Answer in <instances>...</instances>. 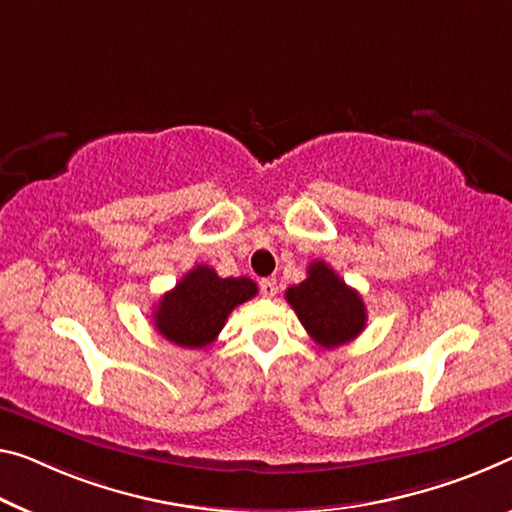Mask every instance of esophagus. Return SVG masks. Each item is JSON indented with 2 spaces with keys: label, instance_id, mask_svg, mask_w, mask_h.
I'll use <instances>...</instances> for the list:
<instances>
[{
  "label": "esophagus",
  "instance_id": "esophagus-1",
  "mask_svg": "<svg viewBox=\"0 0 512 512\" xmlns=\"http://www.w3.org/2000/svg\"><path fill=\"white\" fill-rule=\"evenodd\" d=\"M261 295L263 297H274V295H277V279H263L261 281Z\"/></svg>",
  "mask_w": 512,
  "mask_h": 512
}]
</instances>
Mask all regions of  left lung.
<instances>
[{
	"label": "left lung",
	"instance_id": "8db88e82",
	"mask_svg": "<svg viewBox=\"0 0 512 512\" xmlns=\"http://www.w3.org/2000/svg\"><path fill=\"white\" fill-rule=\"evenodd\" d=\"M306 277L286 290V300L309 336L322 348L332 350L350 343L366 327V306L325 261L309 265Z\"/></svg>",
	"mask_w": 512,
	"mask_h": 512
}]
</instances>
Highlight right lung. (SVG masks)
I'll list each match as a JSON object with an SVG mask.
<instances>
[{"mask_svg": "<svg viewBox=\"0 0 512 512\" xmlns=\"http://www.w3.org/2000/svg\"><path fill=\"white\" fill-rule=\"evenodd\" d=\"M258 286L247 277L222 279L208 265H196L153 311L155 329L180 348H206L215 341L235 306L251 300Z\"/></svg>", "mask_w": 512, "mask_h": 512, "instance_id": "right-lung-1", "label": "right lung"}]
</instances>
